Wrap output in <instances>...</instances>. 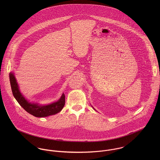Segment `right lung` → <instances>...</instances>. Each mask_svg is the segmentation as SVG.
<instances>
[{"mask_svg": "<svg viewBox=\"0 0 160 160\" xmlns=\"http://www.w3.org/2000/svg\"><path fill=\"white\" fill-rule=\"evenodd\" d=\"M10 82L13 95L18 103L28 113L36 117L42 118L59 113L63 108L65 103V96L63 93L60 98L54 103L46 105H40L38 103L29 102L20 92L19 87L14 74L10 72Z\"/></svg>", "mask_w": 160, "mask_h": 160, "instance_id": "obj_1", "label": "right lung"}]
</instances>
